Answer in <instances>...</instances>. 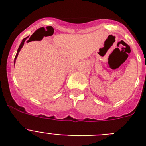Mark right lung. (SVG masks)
<instances>
[{
    "instance_id": "right-lung-1",
    "label": "right lung",
    "mask_w": 146,
    "mask_h": 146,
    "mask_svg": "<svg viewBox=\"0 0 146 146\" xmlns=\"http://www.w3.org/2000/svg\"><path fill=\"white\" fill-rule=\"evenodd\" d=\"M28 38V37H26V38H23V41H22V42H21V44H20V47H19V48H18V50H17V52L16 56H15V60H16L17 58L18 53H19V52H20V50H21L22 47H23V44H24V42H25V40H26V38Z\"/></svg>"
}]
</instances>
